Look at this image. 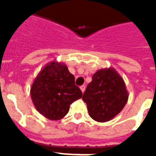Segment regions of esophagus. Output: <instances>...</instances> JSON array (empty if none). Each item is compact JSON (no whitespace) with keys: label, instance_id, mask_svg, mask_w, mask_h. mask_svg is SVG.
<instances>
[{"label":"esophagus","instance_id":"esophagus-1","mask_svg":"<svg viewBox=\"0 0 156 156\" xmlns=\"http://www.w3.org/2000/svg\"><path fill=\"white\" fill-rule=\"evenodd\" d=\"M80 89H81V90H82V92L83 93V92H84V91H85V90H86V86L85 85L81 86Z\"/></svg>","mask_w":156,"mask_h":156}]
</instances>
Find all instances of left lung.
Masks as SVG:
<instances>
[{
	"label": "left lung",
	"mask_w": 156,
	"mask_h": 156,
	"mask_svg": "<svg viewBox=\"0 0 156 156\" xmlns=\"http://www.w3.org/2000/svg\"><path fill=\"white\" fill-rule=\"evenodd\" d=\"M128 97L123 78L113 68H108L101 69L93 74L83 100L93 120L106 122L124 108Z\"/></svg>",
	"instance_id": "1"
}]
</instances>
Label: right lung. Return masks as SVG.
<instances>
[{
    "instance_id": "add662e5",
    "label": "right lung",
    "mask_w": 156,
    "mask_h": 156,
    "mask_svg": "<svg viewBox=\"0 0 156 156\" xmlns=\"http://www.w3.org/2000/svg\"><path fill=\"white\" fill-rule=\"evenodd\" d=\"M82 96L83 93L74 83V76L65 64L56 61L42 69L30 87L35 108L51 121L63 118L70 104Z\"/></svg>"
}]
</instances>
